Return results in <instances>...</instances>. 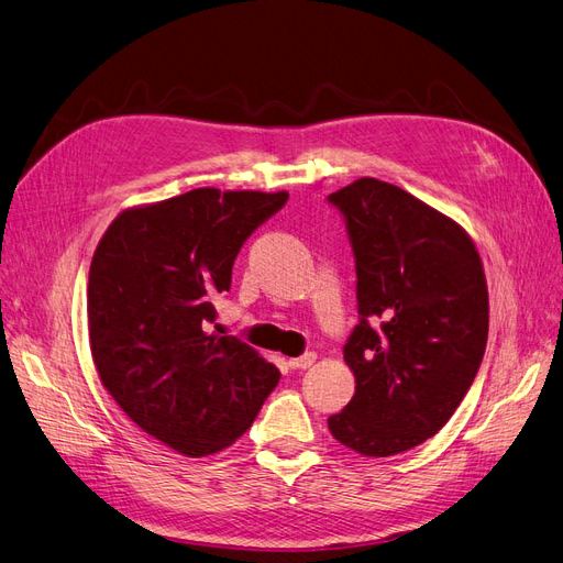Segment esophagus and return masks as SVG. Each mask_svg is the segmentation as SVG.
Returning a JSON list of instances; mask_svg holds the SVG:
<instances>
[{
	"instance_id": "1",
	"label": "esophagus",
	"mask_w": 563,
	"mask_h": 563,
	"mask_svg": "<svg viewBox=\"0 0 563 563\" xmlns=\"http://www.w3.org/2000/svg\"><path fill=\"white\" fill-rule=\"evenodd\" d=\"M317 361V354L314 352H306V354H301L299 358H289V368H295V371H306V368H310V365Z\"/></svg>"
}]
</instances>
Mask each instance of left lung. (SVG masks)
I'll return each mask as SVG.
<instances>
[{"label": "left lung", "instance_id": "left-lung-1", "mask_svg": "<svg viewBox=\"0 0 563 563\" xmlns=\"http://www.w3.org/2000/svg\"><path fill=\"white\" fill-rule=\"evenodd\" d=\"M345 218L358 324L342 354L356 394L329 430L386 457L423 444L453 417L481 368L487 285L474 241L444 213L373 177L327 198Z\"/></svg>", "mask_w": 563, "mask_h": 563}]
</instances>
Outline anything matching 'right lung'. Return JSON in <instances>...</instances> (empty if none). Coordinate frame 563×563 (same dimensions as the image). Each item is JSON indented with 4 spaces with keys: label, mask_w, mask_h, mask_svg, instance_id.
<instances>
[{
    "label": "right lung",
    "mask_w": 563,
    "mask_h": 563,
    "mask_svg": "<svg viewBox=\"0 0 563 563\" xmlns=\"http://www.w3.org/2000/svg\"><path fill=\"white\" fill-rule=\"evenodd\" d=\"M289 195L195 188L119 213L93 253L87 324L96 371L126 417L200 457L246 432L280 373L236 335H209L246 239Z\"/></svg>",
    "instance_id": "add662e5"
}]
</instances>
